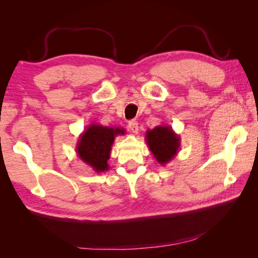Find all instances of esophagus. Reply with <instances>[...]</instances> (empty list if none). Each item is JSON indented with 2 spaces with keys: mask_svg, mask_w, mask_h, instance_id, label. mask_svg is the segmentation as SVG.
<instances>
[{
  "mask_svg": "<svg viewBox=\"0 0 258 258\" xmlns=\"http://www.w3.org/2000/svg\"><path fill=\"white\" fill-rule=\"evenodd\" d=\"M128 128H130L131 132L137 134V133L139 132V125H138L137 121H134V120H131L130 123H128Z\"/></svg>",
  "mask_w": 258,
  "mask_h": 258,
  "instance_id": "obj_1",
  "label": "esophagus"
}]
</instances>
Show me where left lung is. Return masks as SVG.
I'll list each match as a JSON object with an SVG mask.
<instances>
[{
	"label": "left lung",
	"mask_w": 258,
	"mask_h": 258,
	"mask_svg": "<svg viewBox=\"0 0 258 258\" xmlns=\"http://www.w3.org/2000/svg\"><path fill=\"white\" fill-rule=\"evenodd\" d=\"M146 142L155 159L160 165H166L177 155L181 138L174 132L172 126L159 125L147 131Z\"/></svg>",
	"instance_id": "left-lung-1"
}]
</instances>
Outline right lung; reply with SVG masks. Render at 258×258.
<instances>
[{"instance_id": "add662e5", "label": "right lung", "mask_w": 258, "mask_h": 258, "mask_svg": "<svg viewBox=\"0 0 258 258\" xmlns=\"http://www.w3.org/2000/svg\"><path fill=\"white\" fill-rule=\"evenodd\" d=\"M123 127H110L100 124H91L78 138L75 151L82 161L95 173L107 172L112 143L117 135H124Z\"/></svg>"}]
</instances>
